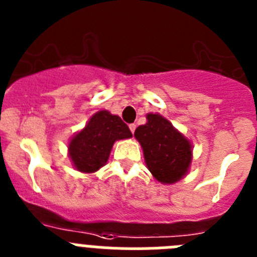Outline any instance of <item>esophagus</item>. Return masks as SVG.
I'll return each instance as SVG.
<instances>
[{"instance_id":"obj_1","label":"esophagus","mask_w":257,"mask_h":257,"mask_svg":"<svg viewBox=\"0 0 257 257\" xmlns=\"http://www.w3.org/2000/svg\"><path fill=\"white\" fill-rule=\"evenodd\" d=\"M128 127H130V131H131V133H133V134L135 133V128H136V124H135V123H131Z\"/></svg>"}]
</instances>
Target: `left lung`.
I'll return each mask as SVG.
<instances>
[{
    "label": "left lung",
    "mask_w": 257,
    "mask_h": 257,
    "mask_svg": "<svg viewBox=\"0 0 257 257\" xmlns=\"http://www.w3.org/2000/svg\"><path fill=\"white\" fill-rule=\"evenodd\" d=\"M145 165L157 181L175 184L185 178L193 160V145L160 113H148L147 123L135 130Z\"/></svg>",
    "instance_id": "1"
}]
</instances>
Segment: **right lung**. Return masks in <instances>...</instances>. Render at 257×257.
I'll return each mask as SVG.
<instances>
[{"instance_id":"right-lung-1","label":"right lung","mask_w":257,"mask_h":257,"mask_svg":"<svg viewBox=\"0 0 257 257\" xmlns=\"http://www.w3.org/2000/svg\"><path fill=\"white\" fill-rule=\"evenodd\" d=\"M130 138L133 134L121 118L103 109L92 114L82 130L70 138L68 156L77 171L92 174L108 162L117 140Z\"/></svg>"}]
</instances>
